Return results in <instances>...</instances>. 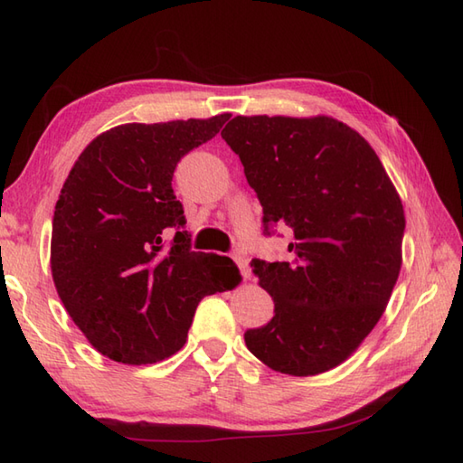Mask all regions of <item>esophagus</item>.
I'll return each instance as SVG.
<instances>
[{
    "mask_svg": "<svg viewBox=\"0 0 463 463\" xmlns=\"http://www.w3.org/2000/svg\"><path fill=\"white\" fill-rule=\"evenodd\" d=\"M232 259H234V262H237V267H239V270H241L242 277H244V279H250V267H249V259L244 257V254H242L241 250L232 252Z\"/></svg>",
    "mask_w": 463,
    "mask_h": 463,
    "instance_id": "esophagus-1",
    "label": "esophagus"
}]
</instances>
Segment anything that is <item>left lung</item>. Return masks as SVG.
Listing matches in <instances>:
<instances>
[{"label": "left lung", "instance_id": "obj_1", "mask_svg": "<svg viewBox=\"0 0 463 463\" xmlns=\"http://www.w3.org/2000/svg\"><path fill=\"white\" fill-rule=\"evenodd\" d=\"M222 139L262 204V232L288 229V262L252 259L274 317L244 332L269 368L317 376L376 326L402 267L404 206L360 133L332 117H234Z\"/></svg>", "mask_w": 463, "mask_h": 463}]
</instances>
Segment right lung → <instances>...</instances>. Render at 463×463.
Returning <instances> with one entry per match:
<instances>
[{"label": "right lung", "instance_id": "right-lung-1", "mask_svg": "<svg viewBox=\"0 0 463 463\" xmlns=\"http://www.w3.org/2000/svg\"><path fill=\"white\" fill-rule=\"evenodd\" d=\"M229 117L119 125L87 145L69 173L53 214L52 274L69 317L103 356L135 366L173 356L199 302L239 284L229 257L191 250L171 184L176 163Z\"/></svg>", "mask_w": 463, "mask_h": 463}]
</instances>
